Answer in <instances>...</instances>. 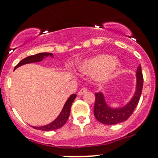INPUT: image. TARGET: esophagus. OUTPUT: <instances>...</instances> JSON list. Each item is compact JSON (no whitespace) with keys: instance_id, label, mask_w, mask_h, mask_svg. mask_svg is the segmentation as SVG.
Returning a JSON list of instances; mask_svg holds the SVG:
<instances>
[{"instance_id":"1","label":"esophagus","mask_w":158,"mask_h":158,"mask_svg":"<svg viewBox=\"0 0 158 158\" xmlns=\"http://www.w3.org/2000/svg\"><path fill=\"white\" fill-rule=\"evenodd\" d=\"M87 90H88V89L85 88V87H84V88L81 89L79 90V93H78V94H79V95H82V94H83V93H86Z\"/></svg>"}]
</instances>
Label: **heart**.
I'll return each instance as SVG.
<instances>
[{
	"mask_svg": "<svg viewBox=\"0 0 158 158\" xmlns=\"http://www.w3.org/2000/svg\"><path fill=\"white\" fill-rule=\"evenodd\" d=\"M119 67V62L107 55H98L85 61L79 66V70L85 74L97 73L99 80H107L111 78Z\"/></svg>",
	"mask_w": 158,
	"mask_h": 158,
	"instance_id": "1",
	"label": "heart"
}]
</instances>
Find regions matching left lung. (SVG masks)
Here are the masks:
<instances>
[{
    "instance_id": "obj_1",
    "label": "left lung",
    "mask_w": 158,
    "mask_h": 158,
    "mask_svg": "<svg viewBox=\"0 0 158 158\" xmlns=\"http://www.w3.org/2000/svg\"><path fill=\"white\" fill-rule=\"evenodd\" d=\"M137 90L131 102L123 108H110L104 100L100 93H96V102L94 106V116L100 123L106 125H113L125 121L132 115L140 100L143 89V77L141 65H139L137 71Z\"/></svg>"
}]
</instances>
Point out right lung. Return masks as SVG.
Here are the masks:
<instances>
[{
    "label": "right lung",
    "instance_id": "add662e5",
    "mask_svg": "<svg viewBox=\"0 0 158 158\" xmlns=\"http://www.w3.org/2000/svg\"><path fill=\"white\" fill-rule=\"evenodd\" d=\"M48 56L53 57V55L52 53H48V52H43V53H38V54L34 55V56H27L25 59H22L16 66L15 67V69H17L18 67L21 66V65H24V64L27 63H31V62H37L42 61L44 58L48 57ZM76 95L73 94L68 99V100L65 102V106H64L63 109H62V112L59 114V116L56 118V120L52 122V123H49L48 125H45L43 127H32L33 128L37 130H41V131H55V130L59 129V128L62 127L65 123H66L67 120L69 119V116L70 113V110H71V106L73 102L74 101V99H76Z\"/></svg>",
    "mask_w": 158,
    "mask_h": 158
}]
</instances>
